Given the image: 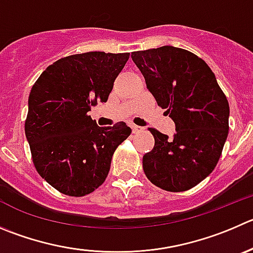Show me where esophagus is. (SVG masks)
Here are the masks:
<instances>
[{"label":"esophagus","mask_w":253,"mask_h":253,"mask_svg":"<svg viewBox=\"0 0 253 253\" xmlns=\"http://www.w3.org/2000/svg\"><path fill=\"white\" fill-rule=\"evenodd\" d=\"M143 130L144 128H141V126H138V125H131V131H133V134L141 133Z\"/></svg>","instance_id":"1"}]
</instances>
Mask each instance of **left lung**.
<instances>
[{
    "instance_id": "8db88e82",
    "label": "left lung",
    "mask_w": 253,
    "mask_h": 253,
    "mask_svg": "<svg viewBox=\"0 0 253 253\" xmlns=\"http://www.w3.org/2000/svg\"><path fill=\"white\" fill-rule=\"evenodd\" d=\"M159 107L174 120L171 139H155L143 156L146 177L167 191H186L212 172L228 134L230 107L205 61L182 48L163 45L131 53Z\"/></svg>"
}]
</instances>
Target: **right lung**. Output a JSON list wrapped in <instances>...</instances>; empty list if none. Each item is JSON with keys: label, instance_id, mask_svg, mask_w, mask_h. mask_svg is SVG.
Returning <instances> with one entry per match:
<instances>
[{"label": "right lung", "instance_id": "1", "mask_svg": "<svg viewBox=\"0 0 253 253\" xmlns=\"http://www.w3.org/2000/svg\"><path fill=\"white\" fill-rule=\"evenodd\" d=\"M129 53L86 52L45 68L31 89L25 123L38 174L59 192L84 196L107 179L113 154L131 133L124 122L98 126L88 115L105 103Z\"/></svg>", "mask_w": 253, "mask_h": 253}]
</instances>
